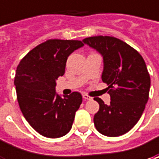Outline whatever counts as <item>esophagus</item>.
I'll use <instances>...</instances> for the list:
<instances>
[{"label": "esophagus", "mask_w": 159, "mask_h": 159, "mask_svg": "<svg viewBox=\"0 0 159 159\" xmlns=\"http://www.w3.org/2000/svg\"><path fill=\"white\" fill-rule=\"evenodd\" d=\"M82 97L85 99V100H92V97L91 96H89V95H86V94H84L82 95Z\"/></svg>", "instance_id": "1"}]
</instances>
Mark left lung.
<instances>
[{
    "label": "left lung",
    "instance_id": "8db88e82",
    "mask_svg": "<svg viewBox=\"0 0 159 159\" xmlns=\"http://www.w3.org/2000/svg\"><path fill=\"white\" fill-rule=\"evenodd\" d=\"M83 42L103 59L102 80L108 85L111 102L99 97L94 123L97 131L109 137L122 135L135 125L149 99L150 78L143 57L125 42L111 36H94Z\"/></svg>",
    "mask_w": 159,
    "mask_h": 159
}]
</instances>
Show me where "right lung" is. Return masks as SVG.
Here are the masks:
<instances>
[{"label": "right lung", "mask_w": 159, "mask_h": 159, "mask_svg": "<svg viewBox=\"0 0 159 159\" xmlns=\"http://www.w3.org/2000/svg\"><path fill=\"white\" fill-rule=\"evenodd\" d=\"M84 46L80 40H48L32 49L19 63L14 84L25 119L40 134L59 138L70 131L82 102L79 92L62 97L56 92L67 58Z\"/></svg>", "instance_id": "add662e5"}]
</instances>
